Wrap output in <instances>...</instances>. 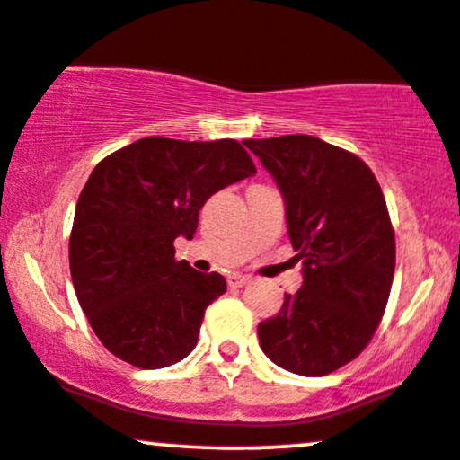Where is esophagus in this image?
<instances>
[{
    "label": "esophagus",
    "mask_w": 460,
    "mask_h": 460,
    "mask_svg": "<svg viewBox=\"0 0 460 460\" xmlns=\"http://www.w3.org/2000/svg\"><path fill=\"white\" fill-rule=\"evenodd\" d=\"M251 280H252L251 276H246V274H234V276H229V287H246Z\"/></svg>",
    "instance_id": "esophagus-1"
}]
</instances>
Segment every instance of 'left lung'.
<instances>
[{
	"instance_id": "obj_1",
	"label": "left lung",
	"mask_w": 460,
	"mask_h": 460,
	"mask_svg": "<svg viewBox=\"0 0 460 460\" xmlns=\"http://www.w3.org/2000/svg\"><path fill=\"white\" fill-rule=\"evenodd\" d=\"M285 201L302 287L259 323L265 356L289 373L321 377L373 339L394 279V231L373 171L311 135L248 139Z\"/></svg>"
}]
</instances>
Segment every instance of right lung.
Wrapping results in <instances>:
<instances>
[{
  "label": "right lung",
  "instance_id": "right-lung-1",
  "mask_svg": "<svg viewBox=\"0 0 460 460\" xmlns=\"http://www.w3.org/2000/svg\"><path fill=\"white\" fill-rule=\"evenodd\" d=\"M257 173L235 139L147 137L96 164L76 201L70 274L83 313L107 349L137 368H164L195 349L220 274L175 261L214 192Z\"/></svg>",
  "mask_w": 460,
  "mask_h": 460
}]
</instances>
